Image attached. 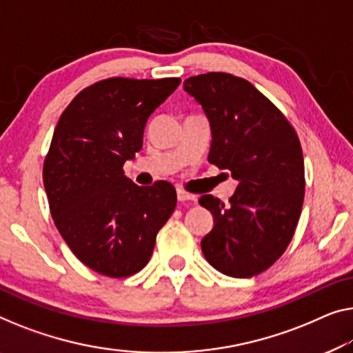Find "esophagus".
<instances>
[{
	"label": "esophagus",
	"instance_id": "34e87169",
	"mask_svg": "<svg viewBox=\"0 0 353 353\" xmlns=\"http://www.w3.org/2000/svg\"><path fill=\"white\" fill-rule=\"evenodd\" d=\"M177 199L179 201H190V199H196V196L185 190H182V188H177Z\"/></svg>",
	"mask_w": 353,
	"mask_h": 353
}]
</instances>
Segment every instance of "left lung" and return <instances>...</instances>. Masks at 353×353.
<instances>
[{"mask_svg":"<svg viewBox=\"0 0 353 353\" xmlns=\"http://www.w3.org/2000/svg\"><path fill=\"white\" fill-rule=\"evenodd\" d=\"M183 88L210 122L209 163L238 181L230 206L212 194L199 198L214 215L203 254L230 277L260 274L285 252L301 215V143L285 115L243 77L208 72L188 77Z\"/></svg>","mask_w":353,"mask_h":353,"instance_id":"1","label":"left lung"}]
</instances>
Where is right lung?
Returning a JSON list of instances; mask_svg holds the SVG:
<instances>
[{
	"instance_id": "1",
	"label": "right lung",
	"mask_w": 353,
	"mask_h": 353,
	"mask_svg": "<svg viewBox=\"0 0 353 353\" xmlns=\"http://www.w3.org/2000/svg\"><path fill=\"white\" fill-rule=\"evenodd\" d=\"M179 83L104 79L77 93L55 126L42 168L52 219L72 254L99 274L120 279L143 270L174 212L170 182L136 185L123 163L143 149L147 119Z\"/></svg>"
}]
</instances>
